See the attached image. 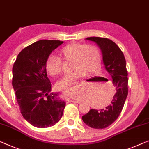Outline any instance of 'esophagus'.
<instances>
[{
	"instance_id": "1",
	"label": "esophagus",
	"mask_w": 149,
	"mask_h": 149,
	"mask_svg": "<svg viewBox=\"0 0 149 149\" xmlns=\"http://www.w3.org/2000/svg\"><path fill=\"white\" fill-rule=\"evenodd\" d=\"M67 100L68 101H70V102H75V103H81V101H78V100H72V99H70V98H68V99H67Z\"/></svg>"
}]
</instances>
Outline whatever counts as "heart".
<instances>
[{"instance_id": "b5f03b06", "label": "heart", "mask_w": 149, "mask_h": 149, "mask_svg": "<svg viewBox=\"0 0 149 149\" xmlns=\"http://www.w3.org/2000/svg\"><path fill=\"white\" fill-rule=\"evenodd\" d=\"M60 55L65 60H73L72 69L74 72L67 74L58 82L60 89H66L74 92L79 91L82 85L79 79L95 72L100 68L101 58L99 49L94 45H86L73 43L64 47ZM62 60L56 55L51 54L46 61V69L49 74L56 76L62 71Z\"/></svg>"}]
</instances>
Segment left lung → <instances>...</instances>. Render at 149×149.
Masks as SVG:
<instances>
[{"label": "left lung", "instance_id": "8db88e82", "mask_svg": "<svg viewBox=\"0 0 149 149\" xmlns=\"http://www.w3.org/2000/svg\"><path fill=\"white\" fill-rule=\"evenodd\" d=\"M86 40L97 44L103 55L105 68L112 78L116 92L111 103L105 108L91 109L82 120L91 128L103 129L110 126L120 116L128 95V72L124 54L118 45L107 38L90 37Z\"/></svg>", "mask_w": 149, "mask_h": 149}]
</instances>
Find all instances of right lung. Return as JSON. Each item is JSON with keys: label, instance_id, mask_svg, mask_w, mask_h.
Segmentation results:
<instances>
[{"label": "right lung", "instance_id": "right-lung-1", "mask_svg": "<svg viewBox=\"0 0 149 149\" xmlns=\"http://www.w3.org/2000/svg\"><path fill=\"white\" fill-rule=\"evenodd\" d=\"M63 42L38 41L22 49L13 64L12 85L21 113L37 128L54 126L63 114L66 103L59 93H49L52 85L46 69L48 57Z\"/></svg>", "mask_w": 149, "mask_h": 149}]
</instances>
